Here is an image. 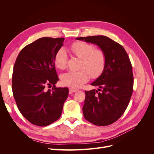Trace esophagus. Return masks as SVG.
<instances>
[{
	"mask_svg": "<svg viewBox=\"0 0 154 154\" xmlns=\"http://www.w3.org/2000/svg\"><path fill=\"white\" fill-rule=\"evenodd\" d=\"M78 91V89H77V88H72V87H70L69 88V91L71 93H73V92H76Z\"/></svg>",
	"mask_w": 154,
	"mask_h": 154,
	"instance_id": "esophagus-1",
	"label": "esophagus"
}]
</instances>
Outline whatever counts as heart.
I'll use <instances>...</instances> for the list:
<instances>
[{"instance_id": "obj_1", "label": "heart", "mask_w": 154, "mask_h": 154, "mask_svg": "<svg viewBox=\"0 0 154 154\" xmlns=\"http://www.w3.org/2000/svg\"><path fill=\"white\" fill-rule=\"evenodd\" d=\"M71 53L82 60L81 70L69 71L62 74V84L77 88L87 81L88 74L91 78H96L103 72L105 67L106 57L103 51L95 49L94 46L84 42H76L69 48ZM67 54L63 48L56 53L54 57L55 66L59 69H64L67 63Z\"/></svg>"}]
</instances>
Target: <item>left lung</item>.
Masks as SVG:
<instances>
[{"instance_id":"8db88e82","label":"left lung","mask_w":154,"mask_h":154,"mask_svg":"<svg viewBox=\"0 0 154 154\" xmlns=\"http://www.w3.org/2000/svg\"><path fill=\"white\" fill-rule=\"evenodd\" d=\"M76 39L97 45L106 57L103 72L91 83L99 88L85 91L83 116L95 125H110L123 114L132 96L134 77L131 62L123 46L109 37L97 35Z\"/></svg>"}]
</instances>
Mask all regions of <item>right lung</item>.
Wrapping results in <instances>:
<instances>
[{"instance_id": "obj_1", "label": "right lung", "mask_w": 154, "mask_h": 154, "mask_svg": "<svg viewBox=\"0 0 154 154\" xmlns=\"http://www.w3.org/2000/svg\"><path fill=\"white\" fill-rule=\"evenodd\" d=\"M64 38H43L26 45L13 67L12 91L18 110L32 124L45 127L58 120L69 94L67 87L57 88L59 80L54 57ZM52 90H47V86Z\"/></svg>"}]
</instances>
